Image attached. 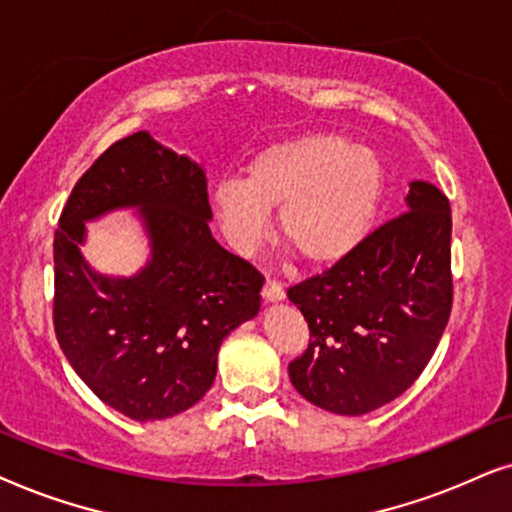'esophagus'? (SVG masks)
<instances>
[{"label": "esophagus", "mask_w": 512, "mask_h": 512, "mask_svg": "<svg viewBox=\"0 0 512 512\" xmlns=\"http://www.w3.org/2000/svg\"><path fill=\"white\" fill-rule=\"evenodd\" d=\"M262 297L267 299V302H278V299L285 297V290L283 285L274 281V278H269L267 283H264V290H262Z\"/></svg>", "instance_id": "obj_1"}]
</instances>
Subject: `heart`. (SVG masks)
<instances>
[{
    "instance_id": "b5f03b06",
    "label": "heart",
    "mask_w": 512,
    "mask_h": 512,
    "mask_svg": "<svg viewBox=\"0 0 512 512\" xmlns=\"http://www.w3.org/2000/svg\"><path fill=\"white\" fill-rule=\"evenodd\" d=\"M384 163L342 133H309L262 149L243 180H222L213 208L238 250L262 241L269 210L281 208L278 231L304 262L335 264L351 255L377 220Z\"/></svg>"
}]
</instances>
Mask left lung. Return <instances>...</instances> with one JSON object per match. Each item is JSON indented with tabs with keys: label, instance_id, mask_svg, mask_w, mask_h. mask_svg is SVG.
I'll return each instance as SVG.
<instances>
[{
	"label": "left lung",
	"instance_id": "8db88e82",
	"mask_svg": "<svg viewBox=\"0 0 512 512\" xmlns=\"http://www.w3.org/2000/svg\"><path fill=\"white\" fill-rule=\"evenodd\" d=\"M447 196L412 182L407 210L323 274L290 285L309 346L288 372L320 410L358 417L410 388L438 349L452 311Z\"/></svg>",
	"mask_w": 512,
	"mask_h": 512
}]
</instances>
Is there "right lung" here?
Masks as SVG:
<instances>
[{
  "mask_svg": "<svg viewBox=\"0 0 512 512\" xmlns=\"http://www.w3.org/2000/svg\"><path fill=\"white\" fill-rule=\"evenodd\" d=\"M143 210L153 260L105 279L78 252L83 222ZM203 170L147 131L109 145L79 177L53 236V327L65 358L102 403L135 421L180 414L213 386L217 351L260 311L264 276L210 234Z\"/></svg>",
  "mask_w": 512,
  "mask_h": 512,
  "instance_id": "right-lung-1",
  "label": "right lung"
}]
</instances>
